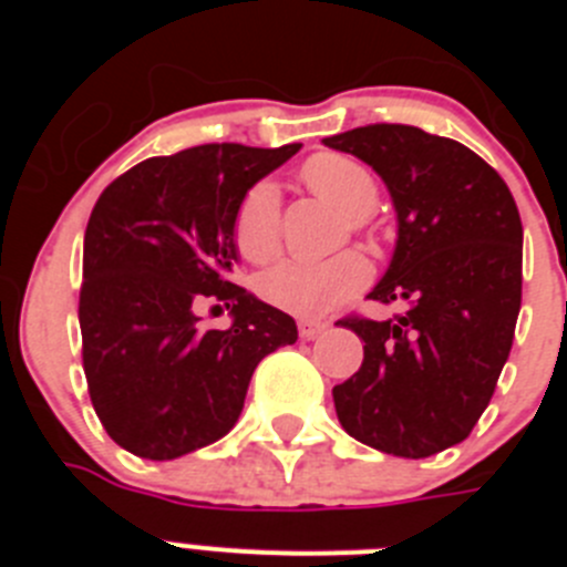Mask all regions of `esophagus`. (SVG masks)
I'll list each match as a JSON object with an SVG mask.
<instances>
[{
	"mask_svg": "<svg viewBox=\"0 0 567 567\" xmlns=\"http://www.w3.org/2000/svg\"><path fill=\"white\" fill-rule=\"evenodd\" d=\"M327 320H315V318H300L298 320V332H300V338L303 340H315L318 338V334H323L327 332Z\"/></svg>",
	"mask_w": 567,
	"mask_h": 567,
	"instance_id": "obj_1",
	"label": "esophagus"
}]
</instances>
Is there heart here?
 Instances as JSON below:
<instances>
[{
	"instance_id": "obj_1",
	"label": "heart",
	"mask_w": 567,
	"mask_h": 567,
	"mask_svg": "<svg viewBox=\"0 0 567 567\" xmlns=\"http://www.w3.org/2000/svg\"><path fill=\"white\" fill-rule=\"evenodd\" d=\"M300 175L312 193L349 215L352 229H363L365 215L378 207V178L352 155L318 153L303 164ZM233 240L252 264L272 258L280 240V193L272 182L264 178L240 195L233 215ZM369 264L358 252H338L320 260L284 258L260 275L258 292L284 312L320 318L354 298L369 284Z\"/></svg>"
}]
</instances>
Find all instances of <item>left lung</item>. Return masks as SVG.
I'll return each instance as SVG.
<instances>
[{"instance_id":"left-lung-1","label":"left lung","mask_w":567,"mask_h":567,"mask_svg":"<svg viewBox=\"0 0 567 567\" xmlns=\"http://www.w3.org/2000/svg\"><path fill=\"white\" fill-rule=\"evenodd\" d=\"M383 178L398 213L392 264L369 298L385 320L343 318L363 363L334 385L340 425L394 457L463 443L491 403L523 300V221L508 184L474 150L409 124L323 138Z\"/></svg>"}]
</instances>
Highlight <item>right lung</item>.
Instances as JSON below:
<instances>
[{
  "instance_id": "obj_1",
  "label": "right lung",
  "mask_w": 567,
  "mask_h": 567,
  "mask_svg": "<svg viewBox=\"0 0 567 567\" xmlns=\"http://www.w3.org/2000/svg\"><path fill=\"white\" fill-rule=\"evenodd\" d=\"M298 150L202 144L135 164L99 195L79 292L84 378L104 432L135 457L221 440L255 365L298 340L287 312L229 280L240 195ZM204 297L230 309L227 330L194 315Z\"/></svg>"
}]
</instances>
